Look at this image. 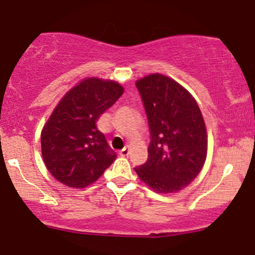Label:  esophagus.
Wrapping results in <instances>:
<instances>
[{"instance_id":"34e87169","label":"esophagus","mask_w":255,"mask_h":255,"mask_svg":"<svg viewBox=\"0 0 255 255\" xmlns=\"http://www.w3.org/2000/svg\"><path fill=\"white\" fill-rule=\"evenodd\" d=\"M128 154H130V146L127 145L124 149H123V150H121V155L122 156H128Z\"/></svg>"}]
</instances>
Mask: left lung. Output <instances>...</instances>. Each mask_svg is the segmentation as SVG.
<instances>
[{
  "label": "left lung",
  "mask_w": 255,
  "mask_h": 255,
  "mask_svg": "<svg viewBox=\"0 0 255 255\" xmlns=\"http://www.w3.org/2000/svg\"><path fill=\"white\" fill-rule=\"evenodd\" d=\"M148 117V160L134 168L157 193H174L190 185L204 166L208 152L202 112L187 89L161 74L136 82Z\"/></svg>",
  "instance_id": "8db88e82"
}]
</instances>
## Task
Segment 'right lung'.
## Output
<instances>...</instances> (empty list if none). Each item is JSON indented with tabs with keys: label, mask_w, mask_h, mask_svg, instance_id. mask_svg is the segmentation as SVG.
I'll return each mask as SVG.
<instances>
[{
	"label": "right lung",
	"mask_w": 255,
	"mask_h": 255,
	"mask_svg": "<svg viewBox=\"0 0 255 255\" xmlns=\"http://www.w3.org/2000/svg\"><path fill=\"white\" fill-rule=\"evenodd\" d=\"M116 81L88 77L61 99L41 131V155L56 180L83 188L97 181L116 160L97 122L122 97Z\"/></svg>",
	"instance_id": "right-lung-1"
}]
</instances>
